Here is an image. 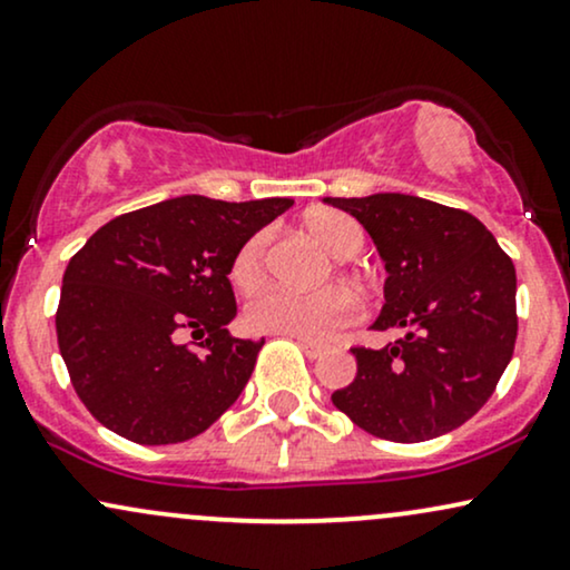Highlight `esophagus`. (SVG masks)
Instances as JSON below:
<instances>
[{
	"mask_svg": "<svg viewBox=\"0 0 570 570\" xmlns=\"http://www.w3.org/2000/svg\"><path fill=\"white\" fill-rule=\"evenodd\" d=\"M298 346L304 348V354L308 356V360H320L322 354H325V346L322 343H314V341H306V338H296Z\"/></svg>",
	"mask_w": 570,
	"mask_h": 570,
	"instance_id": "esophagus-1",
	"label": "esophagus"
}]
</instances>
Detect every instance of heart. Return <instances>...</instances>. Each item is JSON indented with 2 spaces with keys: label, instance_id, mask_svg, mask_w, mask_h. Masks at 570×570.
<instances>
[{
  "label": "heart",
  "instance_id": "b5f03b06",
  "mask_svg": "<svg viewBox=\"0 0 570 570\" xmlns=\"http://www.w3.org/2000/svg\"><path fill=\"white\" fill-rule=\"evenodd\" d=\"M308 232L341 262H348L362 250V229L354 219L338 210H322L306 222ZM266 245L269 235L256 232L237 248L232 258V283L240 291H253L264 279ZM245 320L253 330L277 335H293L306 341H327L338 330L356 320V301L343 287H322L314 293L291 291L283 285H269L258 291L245 306Z\"/></svg>",
  "mask_w": 570,
  "mask_h": 570
}]
</instances>
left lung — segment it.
<instances>
[{"label": "left lung", "instance_id": "8db88e82", "mask_svg": "<svg viewBox=\"0 0 570 570\" xmlns=\"http://www.w3.org/2000/svg\"><path fill=\"white\" fill-rule=\"evenodd\" d=\"M325 200L370 232L385 262V304L372 330H404L383 348H351L356 377L333 404L362 431L399 444L468 423L515 348L510 256L468 210L402 193Z\"/></svg>", "mask_w": 570, "mask_h": 570}]
</instances>
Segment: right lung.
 I'll return each instance as SVG.
<instances>
[{
	"label": "right lung",
	"mask_w": 570,
	"mask_h": 570,
	"mask_svg": "<svg viewBox=\"0 0 570 570\" xmlns=\"http://www.w3.org/2000/svg\"><path fill=\"white\" fill-rule=\"evenodd\" d=\"M291 206L181 195L116 216L83 243L62 274L55 327L91 417L160 446L195 439L237 402L264 341L227 333L237 314L227 274L237 248Z\"/></svg>",
	"instance_id": "1"
}]
</instances>
